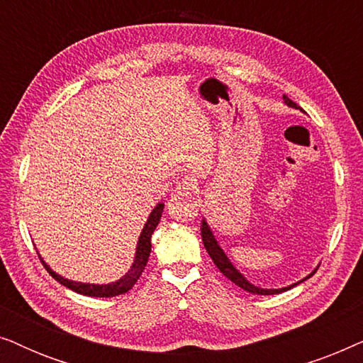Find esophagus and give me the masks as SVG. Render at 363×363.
I'll return each instance as SVG.
<instances>
[{
  "instance_id": "obj_1",
  "label": "esophagus",
  "mask_w": 363,
  "mask_h": 363,
  "mask_svg": "<svg viewBox=\"0 0 363 363\" xmlns=\"http://www.w3.org/2000/svg\"><path fill=\"white\" fill-rule=\"evenodd\" d=\"M177 190L180 191L182 195H191V193H195L196 190V180L190 175H185L180 182H178Z\"/></svg>"
}]
</instances>
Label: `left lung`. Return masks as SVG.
I'll list each match as a JSON object with an SVG mask.
<instances>
[{"label": "left lung", "instance_id": "1", "mask_svg": "<svg viewBox=\"0 0 363 363\" xmlns=\"http://www.w3.org/2000/svg\"><path fill=\"white\" fill-rule=\"evenodd\" d=\"M282 99H284V102H286L287 106H289V107L301 108V107H297V104H296V102H292L291 99L287 97V96H282ZM201 240H203V245H205V247H206L208 255H210V257L213 259V262H215V264H216L218 269H220V271L223 272V274H225V276L228 277V279L235 282L236 286H240L241 289H245V291H247V292H251V294H257V296L279 294V292H284V291H287V289H291V287L297 286V284H299V282L306 281V279H309V277L315 272V271H314V272H312V274L307 276L306 279H302V281L297 282V284H292V286L282 287V289H261V287H256L255 284H251L250 281H246V279H245V276H242L241 272L238 271L236 267L231 264L230 259H228V256L225 255V252H223V250L220 247V245H218V241L215 240V236H213V233L210 231V228H208V225H206V221H205V220H203V223H201Z\"/></svg>", "mask_w": 363, "mask_h": 363}]
</instances>
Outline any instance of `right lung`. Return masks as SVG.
Segmentation results:
<instances>
[{"mask_svg":"<svg viewBox=\"0 0 363 363\" xmlns=\"http://www.w3.org/2000/svg\"><path fill=\"white\" fill-rule=\"evenodd\" d=\"M163 206H165V205H163V203H158V205L153 208V211L150 213V216H148L145 226H143V230H142V235H140V238H138L135 261H133L130 271H128L127 274L122 277V279L112 282V284L99 286V284H84V282H74V281L64 279V277L57 276L56 272H54L51 267H49L46 262L41 259L43 266L46 267V271L57 282H61L62 286H66L71 291L79 292V294H82V296H89V297H113V296H118V294H125V292H128V291L132 289L133 284H135V282L138 281V277L142 276L143 269H145L148 256H150V251H152V241L150 240H152L153 231H155V228L158 226V221H160V218H162Z\"/></svg>","mask_w":363,"mask_h":363,"instance_id":"1","label":"right lung"}]
</instances>
